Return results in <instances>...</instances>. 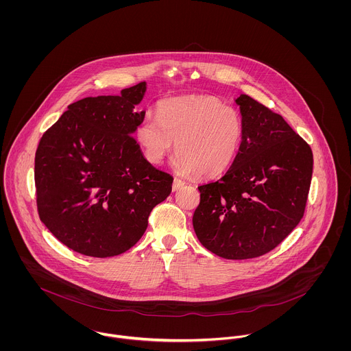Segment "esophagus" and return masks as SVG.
Instances as JSON below:
<instances>
[{
  "label": "esophagus",
  "instance_id": "esophagus-1",
  "mask_svg": "<svg viewBox=\"0 0 351 351\" xmlns=\"http://www.w3.org/2000/svg\"><path fill=\"white\" fill-rule=\"evenodd\" d=\"M184 181L182 180H180V178H174V181H173V191L176 192V191H178V189H181L182 186H184Z\"/></svg>",
  "mask_w": 351,
  "mask_h": 351
}]
</instances>
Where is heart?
<instances>
[{
	"label": "heart",
	"mask_w": 351,
	"mask_h": 351,
	"mask_svg": "<svg viewBox=\"0 0 351 351\" xmlns=\"http://www.w3.org/2000/svg\"><path fill=\"white\" fill-rule=\"evenodd\" d=\"M156 114L146 116L136 139L149 162L158 165L174 147V169L180 174L215 177L227 170L243 141L238 109L206 96L160 101Z\"/></svg>",
	"instance_id": "heart-1"
}]
</instances>
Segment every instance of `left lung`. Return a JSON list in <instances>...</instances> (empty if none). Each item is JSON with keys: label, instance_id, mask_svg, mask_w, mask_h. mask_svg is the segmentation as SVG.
<instances>
[{"label": "left lung", "instance_id": "8db88e82", "mask_svg": "<svg viewBox=\"0 0 351 351\" xmlns=\"http://www.w3.org/2000/svg\"><path fill=\"white\" fill-rule=\"evenodd\" d=\"M243 141L227 173L199 186L193 215L201 245L226 259L276 249L300 223L313 155L284 117L247 95L237 99Z\"/></svg>", "mask_w": 351, "mask_h": 351}]
</instances>
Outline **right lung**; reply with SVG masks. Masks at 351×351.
<instances>
[{
  "label": "right lung",
  "instance_id": "right-lung-1",
  "mask_svg": "<svg viewBox=\"0 0 351 351\" xmlns=\"http://www.w3.org/2000/svg\"><path fill=\"white\" fill-rule=\"evenodd\" d=\"M146 82L121 96L69 105L43 134L35 155L36 205L51 234L71 250L96 258L130 250L143 237L173 177L143 156L132 136Z\"/></svg>",
  "mask_w": 351,
  "mask_h": 351
}]
</instances>
